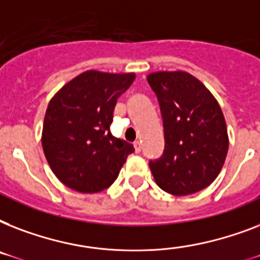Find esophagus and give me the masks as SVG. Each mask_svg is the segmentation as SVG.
<instances>
[{
    "label": "esophagus",
    "mask_w": 260,
    "mask_h": 260,
    "mask_svg": "<svg viewBox=\"0 0 260 260\" xmlns=\"http://www.w3.org/2000/svg\"><path fill=\"white\" fill-rule=\"evenodd\" d=\"M134 146H135V151H136V152H140V151H142V143L139 142V140H136V142L134 143Z\"/></svg>",
    "instance_id": "1"
}]
</instances>
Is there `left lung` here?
I'll use <instances>...</instances> for the list:
<instances>
[{
	"label": "left lung",
	"instance_id": "obj_1",
	"mask_svg": "<svg viewBox=\"0 0 260 260\" xmlns=\"http://www.w3.org/2000/svg\"><path fill=\"white\" fill-rule=\"evenodd\" d=\"M158 97L165 151L150 160L156 185L173 196L205 189L217 178L228 152L221 108L197 78L185 71H159L147 77Z\"/></svg>",
	"mask_w": 260,
	"mask_h": 260
}]
</instances>
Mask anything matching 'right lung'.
Masks as SVG:
<instances>
[{"label":"right lung","mask_w":260,"mask_h":260,"mask_svg":"<svg viewBox=\"0 0 260 260\" xmlns=\"http://www.w3.org/2000/svg\"><path fill=\"white\" fill-rule=\"evenodd\" d=\"M135 74L90 70L66 83L48 104L42 144L51 170L79 193H98L118 177L131 143L114 138L109 126L117 98Z\"/></svg>","instance_id":"right-lung-1"}]
</instances>
